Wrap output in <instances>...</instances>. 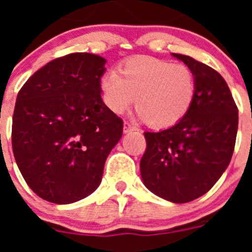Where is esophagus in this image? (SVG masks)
I'll return each mask as SVG.
<instances>
[{"instance_id": "obj_1", "label": "esophagus", "mask_w": 252, "mask_h": 252, "mask_svg": "<svg viewBox=\"0 0 252 252\" xmlns=\"http://www.w3.org/2000/svg\"><path fill=\"white\" fill-rule=\"evenodd\" d=\"M135 130H136V128L133 127L132 125H130L128 122H125V126H124V132L125 133H128V132H131V131H135Z\"/></svg>"}]
</instances>
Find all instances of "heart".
<instances>
[{
  "label": "heart",
  "instance_id": "b5f03b06",
  "mask_svg": "<svg viewBox=\"0 0 252 252\" xmlns=\"http://www.w3.org/2000/svg\"><path fill=\"white\" fill-rule=\"evenodd\" d=\"M119 73L101 78L102 98L122 115L136 98L137 115L153 128H168L183 119L195 97V77L189 66L151 57L125 62Z\"/></svg>",
  "mask_w": 252,
  "mask_h": 252
}]
</instances>
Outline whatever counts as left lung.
Listing matches in <instances>:
<instances>
[{
	"label": "left lung",
	"instance_id": "left-lung-1",
	"mask_svg": "<svg viewBox=\"0 0 252 252\" xmlns=\"http://www.w3.org/2000/svg\"><path fill=\"white\" fill-rule=\"evenodd\" d=\"M171 55L194 73V101L174 126L144 133L146 151L140 170L151 193L173 203H187L206 194L230 164L239 110L220 73L188 55Z\"/></svg>",
	"mask_w": 252,
	"mask_h": 252
}]
</instances>
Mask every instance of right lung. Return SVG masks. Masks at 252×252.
I'll use <instances>...</instances> for the list:
<instances>
[{
    "mask_svg": "<svg viewBox=\"0 0 252 252\" xmlns=\"http://www.w3.org/2000/svg\"><path fill=\"white\" fill-rule=\"evenodd\" d=\"M107 60L73 53L51 60L17 94L12 150L28 186L40 198L69 204L101 184L104 162L124 122L103 103Z\"/></svg>",
    "mask_w": 252,
    "mask_h": 252,
    "instance_id": "1",
    "label": "right lung"
}]
</instances>
